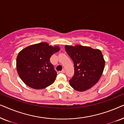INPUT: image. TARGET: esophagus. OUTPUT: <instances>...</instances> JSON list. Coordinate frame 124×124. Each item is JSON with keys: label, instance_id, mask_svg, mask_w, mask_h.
Masks as SVG:
<instances>
[{"label": "esophagus", "instance_id": "1", "mask_svg": "<svg viewBox=\"0 0 124 124\" xmlns=\"http://www.w3.org/2000/svg\"><path fill=\"white\" fill-rule=\"evenodd\" d=\"M60 73H65V70L64 69H62V71H60Z\"/></svg>", "mask_w": 124, "mask_h": 124}]
</instances>
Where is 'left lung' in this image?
Instances as JSON below:
<instances>
[{
    "mask_svg": "<svg viewBox=\"0 0 124 124\" xmlns=\"http://www.w3.org/2000/svg\"><path fill=\"white\" fill-rule=\"evenodd\" d=\"M65 49L74 62V74L69 80L71 87L78 91L90 89L99 81L104 69L101 50L79 45H65Z\"/></svg>",
    "mask_w": 124,
    "mask_h": 124,
    "instance_id": "8db88e82",
    "label": "left lung"
}]
</instances>
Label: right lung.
<instances>
[{
    "instance_id": "1",
    "label": "right lung",
    "mask_w": 124,
    "mask_h": 124,
    "mask_svg": "<svg viewBox=\"0 0 124 124\" xmlns=\"http://www.w3.org/2000/svg\"><path fill=\"white\" fill-rule=\"evenodd\" d=\"M60 50L59 46L41 42L20 51L16 59V69L21 80L29 87L37 90L52 85L57 74L50 59Z\"/></svg>"
}]
</instances>
